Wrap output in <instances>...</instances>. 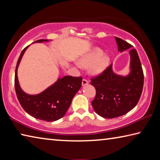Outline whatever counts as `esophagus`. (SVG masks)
I'll list each match as a JSON object with an SVG mask.
<instances>
[{
  "label": "esophagus",
  "mask_w": 160,
  "mask_h": 160,
  "mask_svg": "<svg viewBox=\"0 0 160 160\" xmlns=\"http://www.w3.org/2000/svg\"><path fill=\"white\" fill-rule=\"evenodd\" d=\"M88 83H89L88 80H86V79H85V78H83V79H82V85L84 86V85H88Z\"/></svg>",
  "instance_id": "obj_1"
}]
</instances>
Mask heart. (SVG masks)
<instances>
[{"label": "heart", "mask_w": 160, "mask_h": 160, "mask_svg": "<svg viewBox=\"0 0 160 160\" xmlns=\"http://www.w3.org/2000/svg\"><path fill=\"white\" fill-rule=\"evenodd\" d=\"M102 53L101 50L96 48L83 56L78 61V64L81 67L90 66L91 72L94 75L101 73L106 69L109 63V58Z\"/></svg>", "instance_id": "obj_1"}]
</instances>
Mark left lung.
I'll list each match as a JSON object with an SVG mask.
<instances>
[{"mask_svg": "<svg viewBox=\"0 0 160 160\" xmlns=\"http://www.w3.org/2000/svg\"><path fill=\"white\" fill-rule=\"evenodd\" d=\"M119 51L132 47L122 39L115 37ZM131 72L126 77L115 74L111 64L101 73L90 78L96 90L92 105L102 117L113 118L123 116L136 106L141 96L144 75L138 54L135 48L130 50Z\"/></svg>", "mask_w": 160, "mask_h": 160, "instance_id": "left-lung-1", "label": "left lung"}]
</instances>
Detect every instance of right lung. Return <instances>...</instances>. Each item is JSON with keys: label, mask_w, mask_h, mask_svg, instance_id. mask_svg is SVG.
<instances>
[{"label": "right lung", "mask_w": 160, "mask_h": 160, "mask_svg": "<svg viewBox=\"0 0 160 160\" xmlns=\"http://www.w3.org/2000/svg\"><path fill=\"white\" fill-rule=\"evenodd\" d=\"M39 39L36 42H47ZM28 47L20 53L15 73V88L18 101L22 107L29 115L46 121H54L63 117L68 109L72 99L82 85V77L67 75L59 78L57 82L37 95L24 92L18 82L17 70L20 61Z\"/></svg>", "instance_id": "obj_1"}]
</instances>
